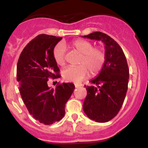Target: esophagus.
Instances as JSON below:
<instances>
[{
	"mask_svg": "<svg viewBox=\"0 0 148 148\" xmlns=\"http://www.w3.org/2000/svg\"><path fill=\"white\" fill-rule=\"evenodd\" d=\"M74 86H75V87H76V88H79V86H81V84H74Z\"/></svg>",
	"mask_w": 148,
	"mask_h": 148,
	"instance_id": "1",
	"label": "esophagus"
}]
</instances>
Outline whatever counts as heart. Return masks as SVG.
<instances>
[{
    "instance_id": "1",
    "label": "heart",
    "mask_w": 148,
    "mask_h": 148,
    "mask_svg": "<svg viewBox=\"0 0 148 148\" xmlns=\"http://www.w3.org/2000/svg\"><path fill=\"white\" fill-rule=\"evenodd\" d=\"M71 48L81 54L76 67H69L62 72L64 79L79 83L86 77L88 71L92 75H96L104 65L106 54L102 49L94 47L92 42L84 40H76L70 44ZM65 49L62 44H58L53 50V57L58 65L65 64Z\"/></svg>"
}]
</instances>
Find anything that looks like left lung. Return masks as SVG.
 I'll use <instances>...</instances> for the list:
<instances>
[{"label":"left lung","instance_id":"obj_1","mask_svg":"<svg viewBox=\"0 0 148 148\" xmlns=\"http://www.w3.org/2000/svg\"><path fill=\"white\" fill-rule=\"evenodd\" d=\"M84 38L101 41L104 45L106 61L101 72L86 86L87 96L83 108L86 115L97 123H106L116 116L121 108L128 88L129 67L120 45L101 32H95Z\"/></svg>","mask_w":148,"mask_h":148}]
</instances>
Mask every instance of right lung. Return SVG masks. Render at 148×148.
Returning <instances> with one entry per match:
<instances>
[{"mask_svg": "<svg viewBox=\"0 0 148 148\" xmlns=\"http://www.w3.org/2000/svg\"><path fill=\"white\" fill-rule=\"evenodd\" d=\"M61 40V37L37 35L22 51L16 66V80L27 109L34 118L47 125L63 118L65 103L75 88L72 83H63L56 89L47 84L49 78L60 77L53 50Z\"/></svg>", "mask_w": 148, "mask_h": 148, "instance_id": "add662e5", "label": "right lung"}]
</instances>
